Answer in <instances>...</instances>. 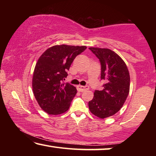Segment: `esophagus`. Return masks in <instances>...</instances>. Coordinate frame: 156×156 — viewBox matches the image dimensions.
<instances>
[{"mask_svg": "<svg viewBox=\"0 0 156 156\" xmlns=\"http://www.w3.org/2000/svg\"><path fill=\"white\" fill-rule=\"evenodd\" d=\"M77 89L78 91L83 92L85 90H87L89 89V87L88 86H82V85H78L77 86Z\"/></svg>", "mask_w": 156, "mask_h": 156, "instance_id": "esophagus-1", "label": "esophagus"}]
</instances>
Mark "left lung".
<instances>
[{
    "label": "left lung",
    "instance_id": "left-lung-1",
    "mask_svg": "<svg viewBox=\"0 0 156 156\" xmlns=\"http://www.w3.org/2000/svg\"><path fill=\"white\" fill-rule=\"evenodd\" d=\"M101 65V80H104L102 90H96L89 102V109L100 118L109 117L122 107L130 87V76L124 60L112 50L89 47Z\"/></svg>",
    "mask_w": 156,
    "mask_h": 156
}]
</instances>
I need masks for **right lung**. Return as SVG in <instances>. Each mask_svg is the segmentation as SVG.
Returning a JSON list of instances; mask_svg holds the SVG:
<instances>
[{"mask_svg": "<svg viewBox=\"0 0 156 156\" xmlns=\"http://www.w3.org/2000/svg\"><path fill=\"white\" fill-rule=\"evenodd\" d=\"M86 46L61 44L49 47L36 62L32 78L34 96L39 106L50 115L67 112L77 93L74 86L63 83L73 60Z\"/></svg>", "mask_w": 156, "mask_h": 156, "instance_id": "add662e5", "label": "right lung"}]
</instances>
